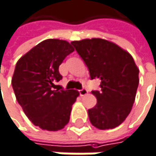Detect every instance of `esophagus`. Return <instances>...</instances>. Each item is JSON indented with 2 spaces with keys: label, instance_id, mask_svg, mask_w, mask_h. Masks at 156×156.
I'll return each mask as SVG.
<instances>
[{
  "label": "esophagus",
  "instance_id": "1",
  "mask_svg": "<svg viewBox=\"0 0 156 156\" xmlns=\"http://www.w3.org/2000/svg\"><path fill=\"white\" fill-rule=\"evenodd\" d=\"M79 92H80V96H85L88 93V90L86 89H82V90H80Z\"/></svg>",
  "mask_w": 156,
  "mask_h": 156
}]
</instances>
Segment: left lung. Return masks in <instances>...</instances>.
Here are the masks:
<instances>
[{
  "label": "left lung",
  "mask_w": 156,
  "mask_h": 156,
  "mask_svg": "<svg viewBox=\"0 0 156 156\" xmlns=\"http://www.w3.org/2000/svg\"><path fill=\"white\" fill-rule=\"evenodd\" d=\"M71 44L87 65L90 79H100L101 90H93L97 104L88 111L93 126L113 129L127 118L139 84V69L133 56L116 44L101 38Z\"/></svg>",
  "instance_id": "obj_1"
}]
</instances>
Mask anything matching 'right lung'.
I'll list each match as a JSON object with an SVG mask.
<instances>
[{
  "instance_id": "1",
  "label": "right lung",
  "mask_w": 156,
  "mask_h": 156,
  "mask_svg": "<svg viewBox=\"0 0 156 156\" xmlns=\"http://www.w3.org/2000/svg\"><path fill=\"white\" fill-rule=\"evenodd\" d=\"M73 51L65 40L46 39L16 63L12 79L16 100L28 119L43 130L63 129L80 95L75 90H54L55 82L62 79L59 66Z\"/></svg>"
}]
</instances>
